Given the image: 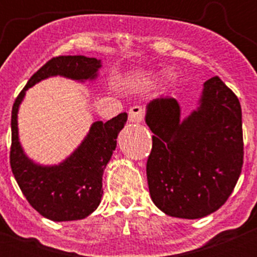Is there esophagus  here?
<instances>
[{
    "instance_id": "obj_1",
    "label": "esophagus",
    "mask_w": 257,
    "mask_h": 257,
    "mask_svg": "<svg viewBox=\"0 0 257 257\" xmlns=\"http://www.w3.org/2000/svg\"><path fill=\"white\" fill-rule=\"evenodd\" d=\"M144 119V109L141 105H134L129 110V120L133 123H142Z\"/></svg>"
}]
</instances>
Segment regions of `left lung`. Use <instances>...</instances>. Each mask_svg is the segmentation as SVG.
Wrapping results in <instances>:
<instances>
[{"label": "left lung", "instance_id": "8db88e82", "mask_svg": "<svg viewBox=\"0 0 257 257\" xmlns=\"http://www.w3.org/2000/svg\"><path fill=\"white\" fill-rule=\"evenodd\" d=\"M145 123L154 133L147 178L157 208L181 219L221 208L243 163L241 105L234 92L212 77L190 115L181 119L178 100L167 95L148 103Z\"/></svg>", "mask_w": 257, "mask_h": 257}]
</instances>
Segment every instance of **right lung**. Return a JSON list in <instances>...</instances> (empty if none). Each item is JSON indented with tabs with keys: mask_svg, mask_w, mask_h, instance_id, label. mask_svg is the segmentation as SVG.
I'll use <instances>...</instances> for the list:
<instances>
[{
	"mask_svg": "<svg viewBox=\"0 0 257 257\" xmlns=\"http://www.w3.org/2000/svg\"><path fill=\"white\" fill-rule=\"evenodd\" d=\"M100 59L84 56L54 57L27 82L14 103L11 116V169L23 195L42 216L53 221H72L87 217L98 208L103 195L102 178L116 147V137L128 114L110 120L94 121L80 145L58 165H41L23 152L18 138L17 114L26 90L41 80L61 76L85 82L98 77Z\"/></svg>",
	"mask_w": 257,
	"mask_h": 257,
	"instance_id": "right-lung-1",
	"label": "right lung"
}]
</instances>
